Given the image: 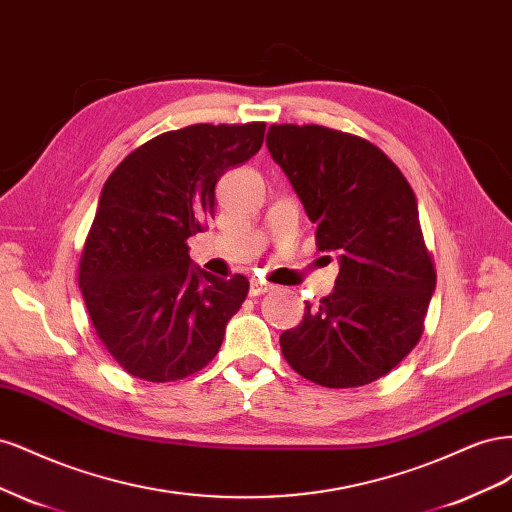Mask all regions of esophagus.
<instances>
[{"label": "esophagus", "instance_id": "esophagus-1", "mask_svg": "<svg viewBox=\"0 0 512 512\" xmlns=\"http://www.w3.org/2000/svg\"><path fill=\"white\" fill-rule=\"evenodd\" d=\"M271 290H273V284H267V282H262V280H252L250 282V294H252V297H260V294H267Z\"/></svg>", "mask_w": 512, "mask_h": 512}]
</instances>
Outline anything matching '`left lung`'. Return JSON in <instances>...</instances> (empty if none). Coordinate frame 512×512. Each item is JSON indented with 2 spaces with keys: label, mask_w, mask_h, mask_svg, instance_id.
<instances>
[{
  "label": "left lung",
  "mask_w": 512,
  "mask_h": 512,
  "mask_svg": "<svg viewBox=\"0 0 512 512\" xmlns=\"http://www.w3.org/2000/svg\"><path fill=\"white\" fill-rule=\"evenodd\" d=\"M267 147L316 226L318 250L339 254L333 292L305 303L303 322L282 333L284 359L327 389L374 382L418 344L436 290L416 196L361 136L275 123Z\"/></svg>",
  "instance_id": "8db88e82"
}]
</instances>
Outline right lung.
I'll use <instances>...</instances> for the list:
<instances>
[{
    "label": "right lung",
    "instance_id": "obj_1",
    "mask_svg": "<svg viewBox=\"0 0 512 512\" xmlns=\"http://www.w3.org/2000/svg\"><path fill=\"white\" fill-rule=\"evenodd\" d=\"M265 123H196L134 149L106 179L79 286L104 348L130 376L188 378L218 354L250 290L192 267L188 239L215 211V183L256 156Z\"/></svg>",
    "mask_w": 512,
    "mask_h": 512
}]
</instances>
